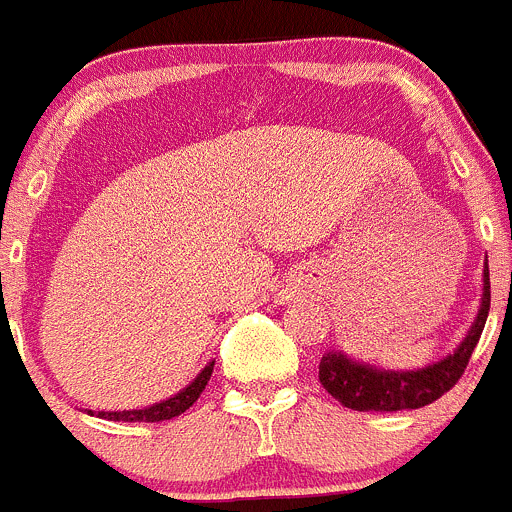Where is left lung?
<instances>
[{"mask_svg": "<svg viewBox=\"0 0 512 512\" xmlns=\"http://www.w3.org/2000/svg\"><path fill=\"white\" fill-rule=\"evenodd\" d=\"M487 313H490V270L485 262L480 310L455 353L417 371H386L369 364H356L343 353L331 351L321 358L318 379L333 399L356 412H401V409L427 407L447 394L465 374L485 328Z\"/></svg>", "mask_w": 512, "mask_h": 512, "instance_id": "obj_1", "label": "left lung"}]
</instances>
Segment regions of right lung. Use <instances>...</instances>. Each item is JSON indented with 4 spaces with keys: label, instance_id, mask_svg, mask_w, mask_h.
<instances>
[{
    "label": "right lung",
    "instance_id": "1",
    "mask_svg": "<svg viewBox=\"0 0 512 512\" xmlns=\"http://www.w3.org/2000/svg\"><path fill=\"white\" fill-rule=\"evenodd\" d=\"M212 369H214V361H209V364L204 366L202 374L191 381L186 389H181L179 394H174L171 399L159 401V404H154V407L128 409V412L126 409H123V412H98V417L111 419V422H164V419L179 417V414H184L186 409H189L191 404L199 399V394H202L204 386H207L209 376H212ZM88 414H93V412L88 409Z\"/></svg>",
    "mask_w": 512,
    "mask_h": 512
}]
</instances>
